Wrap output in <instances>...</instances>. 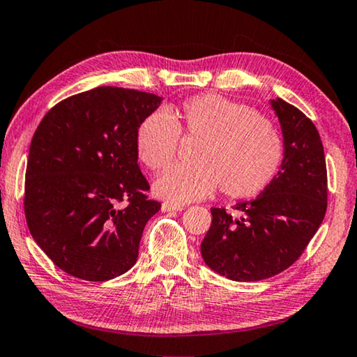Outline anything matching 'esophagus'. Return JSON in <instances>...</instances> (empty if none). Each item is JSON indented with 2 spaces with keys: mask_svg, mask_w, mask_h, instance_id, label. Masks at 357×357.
<instances>
[{
  "mask_svg": "<svg viewBox=\"0 0 357 357\" xmlns=\"http://www.w3.org/2000/svg\"><path fill=\"white\" fill-rule=\"evenodd\" d=\"M184 206H181V204H173V203H162V211L164 213H172V211H183Z\"/></svg>",
  "mask_w": 357,
  "mask_h": 357,
  "instance_id": "obj_1",
  "label": "esophagus"
}]
</instances>
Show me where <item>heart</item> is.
<instances>
[{"label":"heart","instance_id":"b5f03b06","mask_svg":"<svg viewBox=\"0 0 357 357\" xmlns=\"http://www.w3.org/2000/svg\"><path fill=\"white\" fill-rule=\"evenodd\" d=\"M179 134L202 143L195 165L172 167L155 181V193L168 202L200 200L220 185L234 200L253 198L274 183L285 162V138L273 121L220 94L185 99L174 119L160 110L144 116L135 132L138 159L149 170H164L176 159Z\"/></svg>","mask_w":357,"mask_h":357}]
</instances>
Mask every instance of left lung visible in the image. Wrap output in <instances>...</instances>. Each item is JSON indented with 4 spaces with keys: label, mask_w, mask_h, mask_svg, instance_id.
Returning <instances> with one entry per match:
<instances>
[{
    "label": "left lung",
    "mask_w": 357,
    "mask_h": 357,
    "mask_svg": "<svg viewBox=\"0 0 357 357\" xmlns=\"http://www.w3.org/2000/svg\"><path fill=\"white\" fill-rule=\"evenodd\" d=\"M271 105L285 138V162L261 195L241 202L233 217L213 208L202 243L211 269L236 282L269 279L289 268L321 225L328 208V172L315 124L299 108L277 99Z\"/></svg>",
    "instance_id": "8db88e82"
}]
</instances>
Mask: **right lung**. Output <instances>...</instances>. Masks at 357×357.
Returning <instances> with one entry per match:
<instances>
[{
	"label": "right lung",
	"instance_id": "add662e5",
	"mask_svg": "<svg viewBox=\"0 0 357 357\" xmlns=\"http://www.w3.org/2000/svg\"><path fill=\"white\" fill-rule=\"evenodd\" d=\"M160 100L99 86L59 102L36 129L25 174L26 223L69 275L105 282L135 264L144 225L160 209L146 195L135 132Z\"/></svg>",
	"mask_w": 357,
	"mask_h": 357
}]
</instances>
